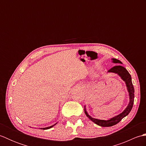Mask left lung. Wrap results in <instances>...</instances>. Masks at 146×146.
I'll use <instances>...</instances> for the list:
<instances>
[{
  "instance_id": "obj_1",
  "label": "left lung",
  "mask_w": 146,
  "mask_h": 146,
  "mask_svg": "<svg viewBox=\"0 0 146 146\" xmlns=\"http://www.w3.org/2000/svg\"><path fill=\"white\" fill-rule=\"evenodd\" d=\"M111 60L113 63L122 64V62L120 60H117L115 58H111ZM108 73H113L117 74V75L120 77L121 79L125 83L127 90L129 93V102L127 106V107L125 108V110H123L122 113H120V114L117 115L115 116L112 118H110V119L108 120L97 119L91 117L88 113L87 111H86V106L85 105L84 111L86 115L87 116V117H88L90 120H91L92 122H94L97 125L101 127H111L114 125H116L117 123H119L123 118H124L127 115L130 113V111H131L134 100V86L132 85L131 76L128 72V71L124 67L121 66V64H117L116 66H113V68H111L110 70H108Z\"/></svg>"
}]
</instances>
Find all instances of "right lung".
<instances>
[{
    "label": "right lung",
    "instance_id": "right-lung-1",
    "mask_svg": "<svg viewBox=\"0 0 146 146\" xmlns=\"http://www.w3.org/2000/svg\"><path fill=\"white\" fill-rule=\"evenodd\" d=\"M57 123H56L55 124H54V125H51V126H49V127H44V128H39V129H43V130H46V129H51V128H52V127L53 126H54Z\"/></svg>",
    "mask_w": 146,
    "mask_h": 146
}]
</instances>
